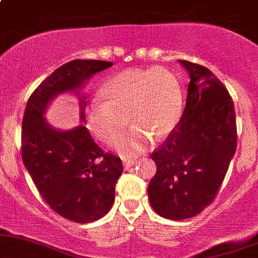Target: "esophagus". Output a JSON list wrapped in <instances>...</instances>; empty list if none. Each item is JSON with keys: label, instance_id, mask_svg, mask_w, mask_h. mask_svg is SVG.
<instances>
[{"label": "esophagus", "instance_id": "1", "mask_svg": "<svg viewBox=\"0 0 258 258\" xmlns=\"http://www.w3.org/2000/svg\"><path fill=\"white\" fill-rule=\"evenodd\" d=\"M136 162H137V160L136 159H122V164L123 166H125V168L132 167Z\"/></svg>", "mask_w": 258, "mask_h": 258}]
</instances>
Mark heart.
Here are the masks:
<instances>
[{
    "instance_id": "1",
    "label": "heart",
    "mask_w": 258,
    "mask_h": 258,
    "mask_svg": "<svg viewBox=\"0 0 258 258\" xmlns=\"http://www.w3.org/2000/svg\"><path fill=\"white\" fill-rule=\"evenodd\" d=\"M92 99L86 120L88 128L105 144L122 133L127 120L132 128L117 141L121 153L143 149L152 136L166 137L176 127L182 112V88L173 73L164 68L128 69L116 74ZM127 119H125V116Z\"/></svg>"
}]
</instances>
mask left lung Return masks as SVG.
I'll use <instances>...</instances> for the list:
<instances>
[{
    "label": "left lung",
    "instance_id": "obj_1",
    "mask_svg": "<svg viewBox=\"0 0 258 258\" xmlns=\"http://www.w3.org/2000/svg\"><path fill=\"white\" fill-rule=\"evenodd\" d=\"M190 75L184 111L152 153L156 172L148 185L158 215L180 221L215 200L236 150L234 103L220 79L200 64L180 60Z\"/></svg>",
    "mask_w": 258,
    "mask_h": 258
}]
</instances>
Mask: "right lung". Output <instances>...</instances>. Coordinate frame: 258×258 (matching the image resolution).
I'll return each mask as SVG.
<instances>
[{"label": "right lung", "mask_w": 258, "mask_h": 258, "mask_svg": "<svg viewBox=\"0 0 258 258\" xmlns=\"http://www.w3.org/2000/svg\"><path fill=\"white\" fill-rule=\"evenodd\" d=\"M111 65L84 59L61 65L32 92L23 116L22 158L26 170L53 211L76 223H90L108 214L122 162L119 156L103 152L84 125L55 131L42 115L55 94L76 90L91 75ZM81 119L85 120L84 110Z\"/></svg>", "instance_id": "1"}]
</instances>
